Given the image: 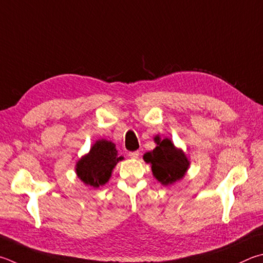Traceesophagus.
<instances>
[{
    "label": "esophagus",
    "instance_id": "obj_1",
    "mask_svg": "<svg viewBox=\"0 0 263 263\" xmlns=\"http://www.w3.org/2000/svg\"><path fill=\"white\" fill-rule=\"evenodd\" d=\"M139 154H140L139 152L135 151V152H130V153H128V156H130L131 159H138V157H139Z\"/></svg>",
    "mask_w": 263,
    "mask_h": 263
}]
</instances>
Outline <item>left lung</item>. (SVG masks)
<instances>
[{"mask_svg":"<svg viewBox=\"0 0 263 263\" xmlns=\"http://www.w3.org/2000/svg\"><path fill=\"white\" fill-rule=\"evenodd\" d=\"M156 148L144 155V160L152 164V171L155 178L163 185L173 184L183 178L190 162L180 149H177L169 139L161 140L155 138Z\"/></svg>","mask_w":263,"mask_h":263,"instance_id":"obj_1","label":"left lung"}]
</instances>
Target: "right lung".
<instances>
[{
  "instance_id": "right-lung-1",
  "label": "right lung",
  "mask_w": 263,
  "mask_h": 263,
  "mask_svg": "<svg viewBox=\"0 0 263 263\" xmlns=\"http://www.w3.org/2000/svg\"><path fill=\"white\" fill-rule=\"evenodd\" d=\"M121 160L123 157L117 156V151L112 142L99 140L90 148L88 154L78 161L76 171L86 185L99 187L109 180L112 169Z\"/></svg>"
}]
</instances>
